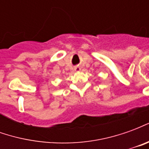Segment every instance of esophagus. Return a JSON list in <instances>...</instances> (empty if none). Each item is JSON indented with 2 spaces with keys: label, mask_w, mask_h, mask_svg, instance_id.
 <instances>
[{
  "label": "esophagus",
  "mask_w": 149,
  "mask_h": 149,
  "mask_svg": "<svg viewBox=\"0 0 149 149\" xmlns=\"http://www.w3.org/2000/svg\"><path fill=\"white\" fill-rule=\"evenodd\" d=\"M81 70V68H79V67H77V68H75V71H80Z\"/></svg>",
  "instance_id": "34e87169"
}]
</instances>
